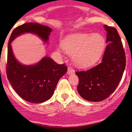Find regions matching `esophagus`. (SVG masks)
Listing matches in <instances>:
<instances>
[{"label": "esophagus", "mask_w": 132, "mask_h": 132, "mask_svg": "<svg viewBox=\"0 0 132 132\" xmlns=\"http://www.w3.org/2000/svg\"><path fill=\"white\" fill-rule=\"evenodd\" d=\"M74 72H75L74 70H73L72 68H70V67L68 68V73L71 74V73H74Z\"/></svg>", "instance_id": "esophagus-1"}]
</instances>
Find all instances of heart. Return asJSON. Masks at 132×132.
Instances as JSON below:
<instances>
[{"label": "heart", "mask_w": 132, "mask_h": 132, "mask_svg": "<svg viewBox=\"0 0 132 132\" xmlns=\"http://www.w3.org/2000/svg\"><path fill=\"white\" fill-rule=\"evenodd\" d=\"M67 52L74 54L73 61L80 68L94 64L100 58L105 46V39L100 34L77 33L68 36L62 42Z\"/></svg>", "instance_id": "heart-1"}]
</instances>
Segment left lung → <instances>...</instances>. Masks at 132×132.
Listing matches in <instances>:
<instances>
[{
	"instance_id": "left-lung-1",
	"label": "left lung",
	"mask_w": 132,
	"mask_h": 132,
	"mask_svg": "<svg viewBox=\"0 0 132 132\" xmlns=\"http://www.w3.org/2000/svg\"><path fill=\"white\" fill-rule=\"evenodd\" d=\"M108 45L102 62L86 71H76L79 82L77 91L86 100L101 102L116 90L126 66V55L115 27L105 25Z\"/></svg>"
}]
</instances>
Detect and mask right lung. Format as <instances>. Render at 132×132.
Instances as JSON below:
<instances>
[{
    "label": "right lung",
    "mask_w": 132,
    "mask_h": 132,
    "mask_svg": "<svg viewBox=\"0 0 132 132\" xmlns=\"http://www.w3.org/2000/svg\"><path fill=\"white\" fill-rule=\"evenodd\" d=\"M51 32L52 29L49 27L38 23H25L16 27L9 38L7 77L17 94L31 103H43L52 96L58 81L67 72V66L64 64H57L48 57L43 58L38 64L32 66L22 64L14 57L11 43L17 36L25 32L36 34L45 42H47Z\"/></svg>",
    "instance_id": "1"
}]
</instances>
